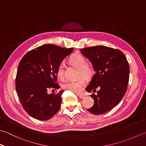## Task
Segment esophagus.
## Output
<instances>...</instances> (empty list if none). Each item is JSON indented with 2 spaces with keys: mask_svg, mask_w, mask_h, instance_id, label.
Returning <instances> with one entry per match:
<instances>
[{
  "mask_svg": "<svg viewBox=\"0 0 146 146\" xmlns=\"http://www.w3.org/2000/svg\"><path fill=\"white\" fill-rule=\"evenodd\" d=\"M77 96H79V98L80 99H84L85 98V96L84 95V94H77Z\"/></svg>",
  "mask_w": 146,
  "mask_h": 146,
  "instance_id": "esophagus-1",
  "label": "esophagus"
}]
</instances>
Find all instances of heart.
Wrapping results in <instances>:
<instances>
[{
  "instance_id": "1",
  "label": "heart",
  "mask_w": 146,
  "mask_h": 146,
  "mask_svg": "<svg viewBox=\"0 0 146 146\" xmlns=\"http://www.w3.org/2000/svg\"><path fill=\"white\" fill-rule=\"evenodd\" d=\"M70 61L74 66L78 68V75L84 76L87 78L92 77L95 73L94 66L87 63V59L84 56L80 54H75L70 58ZM56 75L59 79L63 80L64 75V65L60 62L56 69ZM87 84L84 77L81 76L75 80H68L62 85V87L65 90L72 91L73 92H80L82 90Z\"/></svg>"
}]
</instances>
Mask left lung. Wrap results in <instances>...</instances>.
I'll list each match as a JSON object with an SVG mask.
<instances>
[{"mask_svg": "<svg viewBox=\"0 0 146 146\" xmlns=\"http://www.w3.org/2000/svg\"><path fill=\"white\" fill-rule=\"evenodd\" d=\"M81 53L90 60L96 73L86 87L87 92L98 94L90 96L94 104L88 109L94 115H101L118 105L127 90L130 67L121 50L102 45L81 49Z\"/></svg>", "mask_w": 146, "mask_h": 146, "instance_id": "8db88e82", "label": "left lung"}]
</instances>
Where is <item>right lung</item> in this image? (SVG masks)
Returning a JSON list of instances; mask_svg holds the SVG:
<instances>
[{"mask_svg":"<svg viewBox=\"0 0 146 146\" xmlns=\"http://www.w3.org/2000/svg\"><path fill=\"white\" fill-rule=\"evenodd\" d=\"M73 49L45 44L30 50L20 61L16 89L24 110L31 117L47 120L58 113L64 91L48 94L47 90L59 88L56 83L57 67Z\"/></svg>","mask_w":146,"mask_h":146,"instance_id":"obj_1","label":"right lung"}]
</instances>
